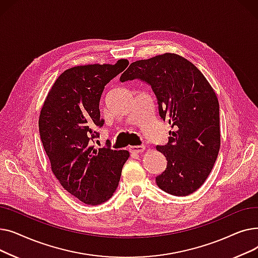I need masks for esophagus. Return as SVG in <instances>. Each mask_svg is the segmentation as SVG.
Listing matches in <instances>:
<instances>
[{
	"instance_id": "1",
	"label": "esophagus",
	"mask_w": 258,
	"mask_h": 258,
	"mask_svg": "<svg viewBox=\"0 0 258 258\" xmlns=\"http://www.w3.org/2000/svg\"><path fill=\"white\" fill-rule=\"evenodd\" d=\"M130 152L132 154H140L143 153V151L145 150V146L144 145H137V146H130Z\"/></svg>"
}]
</instances>
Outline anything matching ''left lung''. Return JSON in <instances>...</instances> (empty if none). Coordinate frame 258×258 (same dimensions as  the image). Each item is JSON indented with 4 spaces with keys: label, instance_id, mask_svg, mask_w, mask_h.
Here are the masks:
<instances>
[{
    "label": "left lung",
    "instance_id": "8db88e82",
    "mask_svg": "<svg viewBox=\"0 0 258 258\" xmlns=\"http://www.w3.org/2000/svg\"><path fill=\"white\" fill-rule=\"evenodd\" d=\"M134 79L152 87L161 119L173 128L167 144L157 145L167 161L156 178L158 187L177 197L195 192L208 178L220 151L218 97L198 68L178 54L132 62L120 81Z\"/></svg>",
    "mask_w": 258,
    "mask_h": 258
}]
</instances>
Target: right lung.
<instances>
[{
	"label": "right lung",
	"instance_id": "obj_1",
	"mask_svg": "<svg viewBox=\"0 0 258 258\" xmlns=\"http://www.w3.org/2000/svg\"><path fill=\"white\" fill-rule=\"evenodd\" d=\"M115 64L73 67L61 73L48 93L40 111V140L51 169L66 190L87 205L110 199L120 181L127 151L110 145L95 150L96 131L102 127L99 102L106 84L127 67Z\"/></svg>",
	"mask_w": 258,
	"mask_h": 258
}]
</instances>
